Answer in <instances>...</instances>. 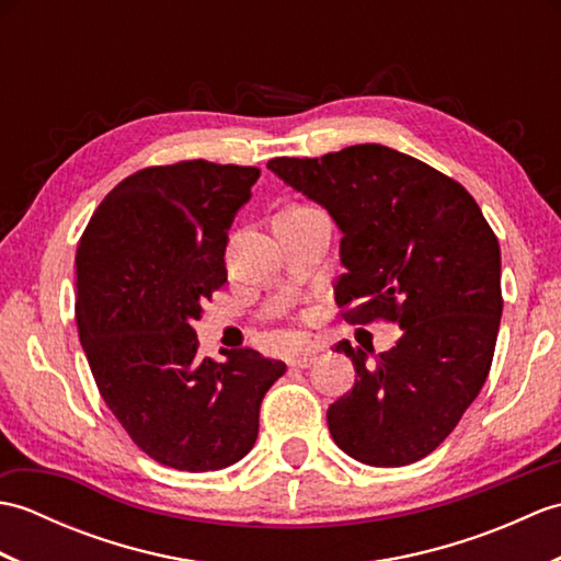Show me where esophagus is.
Instances as JSON below:
<instances>
[{
	"label": "esophagus",
	"instance_id": "1",
	"mask_svg": "<svg viewBox=\"0 0 561 561\" xmlns=\"http://www.w3.org/2000/svg\"><path fill=\"white\" fill-rule=\"evenodd\" d=\"M318 354H320L318 344H308V347H306L304 352L296 354L289 364H291L294 368H308V366H311V364L318 359Z\"/></svg>",
	"mask_w": 561,
	"mask_h": 561
}]
</instances>
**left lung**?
Returning <instances> with one entry per match:
<instances>
[{
	"label": "left lung",
	"instance_id": "1",
	"mask_svg": "<svg viewBox=\"0 0 561 561\" xmlns=\"http://www.w3.org/2000/svg\"><path fill=\"white\" fill-rule=\"evenodd\" d=\"M342 231L335 301L352 325L388 320L402 337L368 364L347 340L350 392L330 404L335 444L374 468L428 456L482 390L502 320V253L472 195L383 145L267 163Z\"/></svg>",
	"mask_w": 561,
	"mask_h": 561
}]
</instances>
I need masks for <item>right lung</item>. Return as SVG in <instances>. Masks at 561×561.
I'll return each instance as SVG.
<instances>
[{
	"label": "right lung",
	"instance_id": "1",
	"mask_svg": "<svg viewBox=\"0 0 561 561\" xmlns=\"http://www.w3.org/2000/svg\"><path fill=\"white\" fill-rule=\"evenodd\" d=\"M255 165L181 161L117 183L77 245V328L129 438L161 465L221 470L257 438L260 402L287 364L255 350L199 359L195 320L226 282V241Z\"/></svg>",
	"mask_w": 561,
	"mask_h": 561
}]
</instances>
